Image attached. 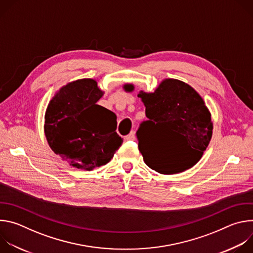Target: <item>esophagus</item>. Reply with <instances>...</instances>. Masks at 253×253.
Here are the masks:
<instances>
[{
	"instance_id": "1",
	"label": "esophagus",
	"mask_w": 253,
	"mask_h": 253,
	"mask_svg": "<svg viewBox=\"0 0 253 253\" xmlns=\"http://www.w3.org/2000/svg\"><path fill=\"white\" fill-rule=\"evenodd\" d=\"M125 139H126L127 141H134V140L136 139L135 132H134V131H131V132H130V134H128V135L125 137Z\"/></svg>"
}]
</instances>
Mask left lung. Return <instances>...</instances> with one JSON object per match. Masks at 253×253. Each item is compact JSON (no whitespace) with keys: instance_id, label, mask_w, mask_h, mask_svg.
Returning a JSON list of instances; mask_svg holds the SVG:
<instances>
[{"instance_id":"8db88e82","label":"left lung","mask_w":253,"mask_h":253,"mask_svg":"<svg viewBox=\"0 0 253 253\" xmlns=\"http://www.w3.org/2000/svg\"><path fill=\"white\" fill-rule=\"evenodd\" d=\"M133 92V84H124ZM146 117L137 131L139 151L148 167L161 174H177L193 167L202 157L212 137L211 113L203 98L187 83L173 78L160 82L154 92L140 91ZM161 134L176 142L178 159L163 155L158 141Z\"/></svg>"}]
</instances>
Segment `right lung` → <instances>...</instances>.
I'll return each mask as SVG.
<instances>
[{
  "label": "right lung",
  "mask_w": 253,
  "mask_h": 253,
  "mask_svg": "<svg viewBox=\"0 0 253 253\" xmlns=\"http://www.w3.org/2000/svg\"><path fill=\"white\" fill-rule=\"evenodd\" d=\"M103 95L95 79L84 78L62 86L47 106L46 139L70 166L91 171L110 162L121 146L115 113L97 104Z\"/></svg>",
  "instance_id": "right-lung-1"
}]
</instances>
